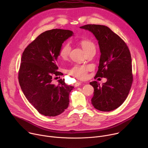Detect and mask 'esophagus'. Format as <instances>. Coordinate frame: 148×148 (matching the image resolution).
<instances>
[{
    "instance_id": "34e87169",
    "label": "esophagus",
    "mask_w": 148,
    "mask_h": 148,
    "mask_svg": "<svg viewBox=\"0 0 148 148\" xmlns=\"http://www.w3.org/2000/svg\"><path fill=\"white\" fill-rule=\"evenodd\" d=\"M81 84H82V82H75V87H78V86H81Z\"/></svg>"
}]
</instances>
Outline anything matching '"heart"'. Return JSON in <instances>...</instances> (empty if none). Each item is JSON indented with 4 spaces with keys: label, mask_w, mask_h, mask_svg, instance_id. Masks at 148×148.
<instances>
[{
    "label": "heart",
    "mask_w": 148,
    "mask_h": 148,
    "mask_svg": "<svg viewBox=\"0 0 148 148\" xmlns=\"http://www.w3.org/2000/svg\"><path fill=\"white\" fill-rule=\"evenodd\" d=\"M79 44L81 46L83 50L86 54L95 49V45L93 42L88 39H82L80 40ZM71 46L69 43H67L63 45L59 51L60 57L62 60H66L70 54ZM91 67L87 65L75 64L68 70V73L78 79H85L87 77V73Z\"/></svg>",
    "instance_id": "1"
}]
</instances>
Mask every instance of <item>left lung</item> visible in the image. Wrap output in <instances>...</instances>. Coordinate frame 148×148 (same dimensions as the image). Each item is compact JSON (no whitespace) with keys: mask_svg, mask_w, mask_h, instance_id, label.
I'll list each match as a JSON object with an SVG mask.
<instances>
[{"mask_svg":"<svg viewBox=\"0 0 148 148\" xmlns=\"http://www.w3.org/2000/svg\"><path fill=\"white\" fill-rule=\"evenodd\" d=\"M80 28L91 32L98 41L101 56L95 78H107L102 86L96 81L90 82L94 88L91 103L95 109L101 111L114 110L127 98L133 82L129 48L107 26L86 25Z\"/></svg>","mask_w":148,"mask_h":148,"instance_id":"1","label":"left lung"}]
</instances>
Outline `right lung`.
I'll use <instances>...</instances> for the list:
<instances>
[{
	"instance_id": "1",
	"label": "right lung",
	"mask_w": 148,
	"mask_h": 148,
	"mask_svg": "<svg viewBox=\"0 0 148 148\" xmlns=\"http://www.w3.org/2000/svg\"><path fill=\"white\" fill-rule=\"evenodd\" d=\"M72 31L53 29L40 34L25 49L21 59L18 78L29 102L45 116H55L69 107V94L74 88L60 79L52 83L58 71L57 58L62 44L73 35Z\"/></svg>"
}]
</instances>
